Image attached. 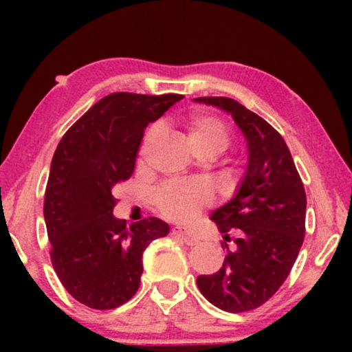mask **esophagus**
<instances>
[{
	"label": "esophagus",
	"mask_w": 352,
	"mask_h": 352,
	"mask_svg": "<svg viewBox=\"0 0 352 352\" xmlns=\"http://www.w3.org/2000/svg\"><path fill=\"white\" fill-rule=\"evenodd\" d=\"M173 235H175V237H177V239H181L184 243L190 245V247H192V245H197V242H199V239H197L195 235L186 228H175V229H173Z\"/></svg>",
	"instance_id": "1"
}]
</instances>
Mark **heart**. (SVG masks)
Returning <instances> with one entry per match:
<instances>
[{"instance_id":"1","label":"heart","mask_w":352,"mask_h":352,"mask_svg":"<svg viewBox=\"0 0 352 352\" xmlns=\"http://www.w3.org/2000/svg\"><path fill=\"white\" fill-rule=\"evenodd\" d=\"M186 136L189 141L192 151H201V148H211V151L224 152L229 144L228 129L218 118L210 115L194 113L186 118L184 122ZM157 138V129L148 131L146 142H152ZM211 201V189L201 182H192V184H168L158 190L155 195V204L158 210L166 218L175 221H189L199 213L205 205Z\"/></svg>"}]
</instances>
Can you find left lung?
Returning a JSON list of instances; mask_svg holds the SVG:
<instances>
[{
    "instance_id": "obj_1",
    "label": "left lung",
    "mask_w": 352,
    "mask_h": 352,
    "mask_svg": "<svg viewBox=\"0 0 352 352\" xmlns=\"http://www.w3.org/2000/svg\"><path fill=\"white\" fill-rule=\"evenodd\" d=\"M232 117L247 142V165L232 199L211 213L224 239L223 266L197 277L206 300L228 312L266 302L290 274L305 239L306 194L285 141L267 122L229 98H197Z\"/></svg>"
}]
</instances>
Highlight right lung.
Masks as SVG:
<instances>
[{
  "label": "right lung",
  "mask_w": 352,
  "mask_h": 352,
  "mask_svg": "<svg viewBox=\"0 0 352 352\" xmlns=\"http://www.w3.org/2000/svg\"><path fill=\"white\" fill-rule=\"evenodd\" d=\"M179 94L115 93L94 104L60 139L45 194L51 261L65 290L93 309L131 300L142 274V253L170 226L158 218L126 228L113 216V190L134 171L148 123Z\"/></svg>",
  "instance_id": "right-lung-1"
}]
</instances>
